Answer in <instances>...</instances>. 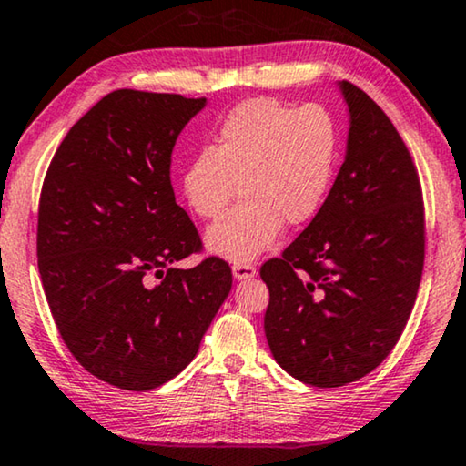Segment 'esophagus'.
I'll use <instances>...</instances> for the list:
<instances>
[{"label":"esophagus","instance_id":"34e87169","mask_svg":"<svg viewBox=\"0 0 466 466\" xmlns=\"http://www.w3.org/2000/svg\"><path fill=\"white\" fill-rule=\"evenodd\" d=\"M233 277L238 281H248V279L256 277V267L249 262H235L233 264Z\"/></svg>","mask_w":466,"mask_h":466}]
</instances>
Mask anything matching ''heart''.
I'll use <instances>...</instances> for the list:
<instances>
[{"mask_svg": "<svg viewBox=\"0 0 466 466\" xmlns=\"http://www.w3.org/2000/svg\"><path fill=\"white\" fill-rule=\"evenodd\" d=\"M338 164V131L319 106L293 110L275 99H249L227 114L206 152L181 170L193 214L218 218L239 185L243 198L206 233V248L231 262H249L277 241L283 225L317 217Z\"/></svg>", "mask_w": 466, "mask_h": 466, "instance_id": "heart-1", "label": "heart"}]
</instances>
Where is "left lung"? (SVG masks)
<instances>
[{"instance_id":"obj_1","label":"left lung","mask_w":466,"mask_h":466,"mask_svg":"<svg viewBox=\"0 0 466 466\" xmlns=\"http://www.w3.org/2000/svg\"><path fill=\"white\" fill-rule=\"evenodd\" d=\"M350 133L327 202L298 239L262 264L264 333L281 369L341 388L377 369L417 299L425 206L417 167L379 106L341 81Z\"/></svg>"}]
</instances>
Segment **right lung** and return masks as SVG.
I'll return each instance as SVG.
<instances>
[{"instance_id":"obj_1","label":"right lung","mask_w":466,"mask_h":466,"mask_svg":"<svg viewBox=\"0 0 466 466\" xmlns=\"http://www.w3.org/2000/svg\"><path fill=\"white\" fill-rule=\"evenodd\" d=\"M206 97L118 89L56 149L39 198L37 260L64 343L93 377L147 391L196 358L231 291L170 185L178 133Z\"/></svg>"}]
</instances>
